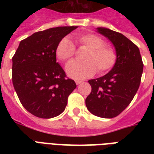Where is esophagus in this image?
<instances>
[{
    "label": "esophagus",
    "instance_id": "34e87169",
    "mask_svg": "<svg viewBox=\"0 0 154 154\" xmlns=\"http://www.w3.org/2000/svg\"><path fill=\"white\" fill-rule=\"evenodd\" d=\"M82 81H76V84L77 85H80V84H82Z\"/></svg>",
    "mask_w": 154,
    "mask_h": 154
}]
</instances>
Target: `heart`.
<instances>
[{
  "label": "heart",
  "instance_id": "obj_1",
  "mask_svg": "<svg viewBox=\"0 0 154 154\" xmlns=\"http://www.w3.org/2000/svg\"><path fill=\"white\" fill-rule=\"evenodd\" d=\"M76 44L88 48L84 54V61L71 62L66 66V72L75 80L89 77L96 72L104 74L114 67L117 51L113 47L105 45L101 37L93 33H85L75 37ZM56 55L62 61L69 62L75 55V46L68 37L60 40L56 48Z\"/></svg>",
  "mask_w": 154,
  "mask_h": 154
}]
</instances>
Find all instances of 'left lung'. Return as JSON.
<instances>
[{"label": "left lung", "instance_id": "1", "mask_svg": "<svg viewBox=\"0 0 154 154\" xmlns=\"http://www.w3.org/2000/svg\"><path fill=\"white\" fill-rule=\"evenodd\" d=\"M97 32L113 44L117 59L107 74L89 80L92 91L85 99V105L95 116L112 118L134 99L141 83L143 62L138 47L123 34L106 28H97Z\"/></svg>", "mask_w": 154, "mask_h": 154}]
</instances>
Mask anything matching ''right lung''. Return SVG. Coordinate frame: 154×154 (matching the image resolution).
Segmentation results:
<instances>
[{"label": "right lung", "instance_id": "1", "mask_svg": "<svg viewBox=\"0 0 154 154\" xmlns=\"http://www.w3.org/2000/svg\"><path fill=\"white\" fill-rule=\"evenodd\" d=\"M77 28L63 26L35 32L20 42L13 55V87L21 105L36 117L60 115L77 87L56 58L59 42Z\"/></svg>", "mask_w": 154, "mask_h": 154}]
</instances>
